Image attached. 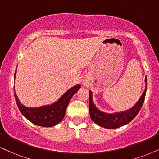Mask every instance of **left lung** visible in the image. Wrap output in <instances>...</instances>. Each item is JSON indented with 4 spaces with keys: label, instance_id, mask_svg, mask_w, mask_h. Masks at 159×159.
<instances>
[{
    "label": "left lung",
    "instance_id": "8db88e82",
    "mask_svg": "<svg viewBox=\"0 0 159 159\" xmlns=\"http://www.w3.org/2000/svg\"><path fill=\"white\" fill-rule=\"evenodd\" d=\"M147 76L145 78V90L143 94L141 95L140 98L135 105L130 109L121 112L112 113V114H107L103 111L98 110L96 105H94L93 101L92 91H89L90 93V98H89V111H90V117L95 123L97 124L99 126L104 127L105 129H113L119 128L120 126L126 125L127 123H130L132 120L137 116L143 105L144 98H145L146 92H147Z\"/></svg>",
    "mask_w": 159,
    "mask_h": 159
}]
</instances>
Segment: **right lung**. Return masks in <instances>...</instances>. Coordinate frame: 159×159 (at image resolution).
Returning <instances> with one entry per match:
<instances>
[{
    "instance_id": "1",
    "label": "right lung",
    "mask_w": 159,
    "mask_h": 159,
    "mask_svg": "<svg viewBox=\"0 0 159 159\" xmlns=\"http://www.w3.org/2000/svg\"><path fill=\"white\" fill-rule=\"evenodd\" d=\"M16 70L14 79L16 78ZM81 88L78 84L69 89L57 101L52 105H44L37 107H28L21 103L15 92L16 103L23 116L32 123L43 127H52L63 120L66 114V110L69 101L73 95Z\"/></svg>"
}]
</instances>
